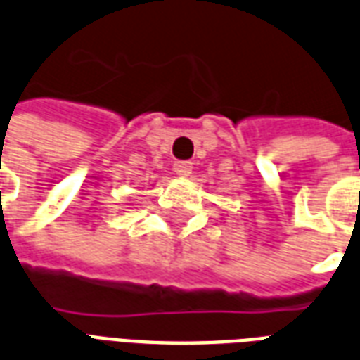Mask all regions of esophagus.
Instances as JSON below:
<instances>
[{"label": "esophagus", "instance_id": "obj_1", "mask_svg": "<svg viewBox=\"0 0 360 360\" xmlns=\"http://www.w3.org/2000/svg\"><path fill=\"white\" fill-rule=\"evenodd\" d=\"M174 172L181 177H186V175L192 174V162L191 160H177L174 164Z\"/></svg>", "mask_w": 360, "mask_h": 360}]
</instances>
